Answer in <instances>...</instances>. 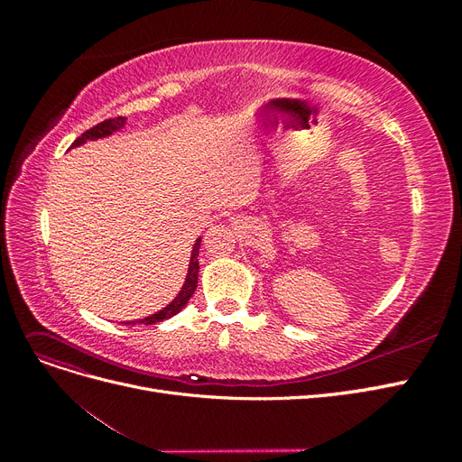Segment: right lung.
I'll list each match as a JSON object with an SVG mask.
<instances>
[{
	"label": "right lung",
	"mask_w": 462,
	"mask_h": 462,
	"mask_svg": "<svg viewBox=\"0 0 462 462\" xmlns=\"http://www.w3.org/2000/svg\"><path fill=\"white\" fill-rule=\"evenodd\" d=\"M125 123H127V117H114V119H106V121H102V123H97L96 127H92V129L82 133V134L77 138V141L71 144V148L85 144V143H88V141H97V138H104V136L114 134L116 131H121V129L125 127ZM200 241H202V239H197V243H194V246H192L190 262H189V273H187V279H185L183 287H180V291H179V295H177L170 304H167L163 310H160V312H156V314H152V316H148V318L138 319L136 324H144V326L158 324V321H163V319H167V318H171V316L179 314L180 310L185 309V304L190 300V297L194 295V291H197V285H199V270H200V265H199V250H200ZM125 324H127V326H134V321H125Z\"/></svg>",
	"instance_id": "obj_1"
}]
</instances>
